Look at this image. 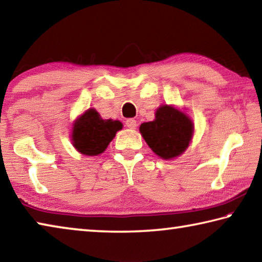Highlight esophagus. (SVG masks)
<instances>
[{
  "mask_svg": "<svg viewBox=\"0 0 262 262\" xmlns=\"http://www.w3.org/2000/svg\"><path fill=\"white\" fill-rule=\"evenodd\" d=\"M126 126L128 128H130V129H135V128H136V120H135V119H127Z\"/></svg>",
  "mask_w": 262,
  "mask_h": 262,
  "instance_id": "obj_1",
  "label": "esophagus"
}]
</instances>
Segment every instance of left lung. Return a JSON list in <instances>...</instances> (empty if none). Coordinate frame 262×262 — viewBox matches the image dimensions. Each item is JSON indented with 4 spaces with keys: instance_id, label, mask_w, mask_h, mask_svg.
<instances>
[{
    "instance_id": "8db88e82",
    "label": "left lung",
    "mask_w": 262,
    "mask_h": 262,
    "mask_svg": "<svg viewBox=\"0 0 262 262\" xmlns=\"http://www.w3.org/2000/svg\"><path fill=\"white\" fill-rule=\"evenodd\" d=\"M140 133L157 156L170 161L189 147L194 123L184 111L173 105H162L155 112V120L141 123Z\"/></svg>"
}]
</instances>
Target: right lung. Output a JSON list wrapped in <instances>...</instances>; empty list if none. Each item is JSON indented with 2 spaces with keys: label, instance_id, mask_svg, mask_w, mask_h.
Masks as SVG:
<instances>
[{
  "label": "right lung",
  "instance_id": "obj_1",
  "mask_svg": "<svg viewBox=\"0 0 262 262\" xmlns=\"http://www.w3.org/2000/svg\"><path fill=\"white\" fill-rule=\"evenodd\" d=\"M122 126L119 120L103 119L95 108H88L73 123L72 143L79 154L98 156L105 151Z\"/></svg>",
  "mask_w": 262,
  "mask_h": 262
}]
</instances>
